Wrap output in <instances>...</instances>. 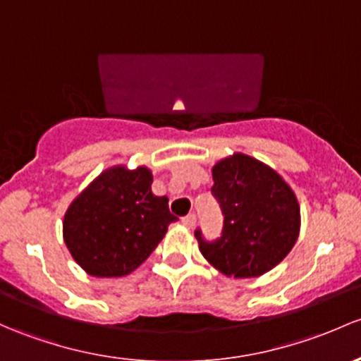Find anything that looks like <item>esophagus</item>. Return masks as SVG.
<instances>
[{"label": "esophagus", "instance_id": "esophagus-1", "mask_svg": "<svg viewBox=\"0 0 361 361\" xmlns=\"http://www.w3.org/2000/svg\"><path fill=\"white\" fill-rule=\"evenodd\" d=\"M181 221H183V225L187 226V228H193V226H195V223H197V218H195V214H188V216H185Z\"/></svg>", "mask_w": 361, "mask_h": 361}]
</instances>
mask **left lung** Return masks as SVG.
Listing matches in <instances>:
<instances>
[{
  "mask_svg": "<svg viewBox=\"0 0 361 361\" xmlns=\"http://www.w3.org/2000/svg\"><path fill=\"white\" fill-rule=\"evenodd\" d=\"M211 192L225 221L221 237L204 240L199 249L226 276L252 279L275 268L294 247L301 214L295 193L283 178L257 159L233 154L212 168Z\"/></svg>",
  "mask_w": 361,
  "mask_h": 361,
  "instance_id": "obj_1",
  "label": "left lung"
}]
</instances>
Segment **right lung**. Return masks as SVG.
Returning <instances> with one entry per match:
<instances>
[{"mask_svg":"<svg viewBox=\"0 0 361 361\" xmlns=\"http://www.w3.org/2000/svg\"><path fill=\"white\" fill-rule=\"evenodd\" d=\"M176 219L168 197L152 193L149 168L114 166L72 200L63 240L88 275L124 276L150 256Z\"/></svg>","mask_w":361,"mask_h":361,"instance_id":"obj_1","label":"right lung"}]
</instances>
